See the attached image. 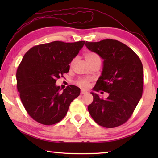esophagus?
Here are the masks:
<instances>
[{"mask_svg": "<svg viewBox=\"0 0 158 158\" xmlns=\"http://www.w3.org/2000/svg\"><path fill=\"white\" fill-rule=\"evenodd\" d=\"M85 93H87V91H85V90H81V95L85 94Z\"/></svg>", "mask_w": 158, "mask_h": 158, "instance_id": "esophagus-1", "label": "esophagus"}]
</instances>
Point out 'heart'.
<instances>
[{"label":"heart","mask_w":158,"mask_h":158,"mask_svg":"<svg viewBox=\"0 0 158 158\" xmlns=\"http://www.w3.org/2000/svg\"><path fill=\"white\" fill-rule=\"evenodd\" d=\"M84 56H85V60H87V62L89 63L90 65L94 63L100 61V58L99 57V56L95 52H88L85 53ZM74 61V59H73L71 61L70 65H73ZM76 84L77 85H79V87L83 88V89H87V88L89 87V85L90 84V80L87 78L79 79L78 80H77L76 81Z\"/></svg>","instance_id":"1"}]
</instances>
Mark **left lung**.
Here are the masks:
<instances>
[{"label":"left lung","instance_id":"1","mask_svg":"<svg viewBox=\"0 0 158 158\" xmlns=\"http://www.w3.org/2000/svg\"><path fill=\"white\" fill-rule=\"evenodd\" d=\"M85 46L104 59L102 75L93 90L109 93L107 98L103 99L91 93L93 101L88 110L101 126H120L132 116L142 95V63L132 49L116 40L85 42Z\"/></svg>","mask_w":158,"mask_h":158}]
</instances>
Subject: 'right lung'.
I'll list each match as a JSON object with an SVG mask.
<instances>
[{
    "instance_id": "1",
    "label": "right lung",
    "mask_w": 158,
    "mask_h": 158,
    "mask_svg": "<svg viewBox=\"0 0 158 158\" xmlns=\"http://www.w3.org/2000/svg\"><path fill=\"white\" fill-rule=\"evenodd\" d=\"M84 43L53 41L34 46L23 56L16 74L17 90L27 113L39 123L50 125L60 121L79 95L80 89L75 85L60 92L55 84L68 73L69 64Z\"/></svg>"
}]
</instances>
